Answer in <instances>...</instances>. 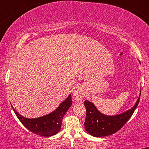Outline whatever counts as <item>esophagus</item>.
Returning <instances> with one entry per match:
<instances>
[{
	"label": "esophagus",
	"mask_w": 149,
	"mask_h": 149,
	"mask_svg": "<svg viewBox=\"0 0 149 149\" xmlns=\"http://www.w3.org/2000/svg\"><path fill=\"white\" fill-rule=\"evenodd\" d=\"M73 96L77 101H81L84 96V93L81 87L77 86L73 91Z\"/></svg>",
	"instance_id": "esophagus-1"
}]
</instances>
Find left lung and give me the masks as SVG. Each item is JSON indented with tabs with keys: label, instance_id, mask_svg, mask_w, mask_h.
<instances>
[{
	"label": "left lung",
	"instance_id": "1",
	"mask_svg": "<svg viewBox=\"0 0 149 149\" xmlns=\"http://www.w3.org/2000/svg\"><path fill=\"white\" fill-rule=\"evenodd\" d=\"M141 93L135 104L125 112L114 116H107L98 111L93 103L84 101L86 117L84 126L86 132L95 137H107L118 131L130 118L139 104Z\"/></svg>",
	"mask_w": 149,
	"mask_h": 149
}]
</instances>
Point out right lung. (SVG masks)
<instances>
[{
    "instance_id": "right-lung-1",
    "label": "right lung",
    "mask_w": 149,
    "mask_h": 149,
    "mask_svg": "<svg viewBox=\"0 0 149 149\" xmlns=\"http://www.w3.org/2000/svg\"><path fill=\"white\" fill-rule=\"evenodd\" d=\"M72 102L71 94L56 108V109L45 116L39 118H28L24 117L17 112L12 105L16 116L21 123L28 130L38 135L44 137H51L56 134L61 130L62 120L64 115L70 107Z\"/></svg>"
}]
</instances>
